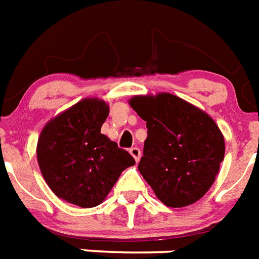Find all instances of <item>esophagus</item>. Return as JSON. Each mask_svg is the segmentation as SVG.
<instances>
[{"label":"esophagus","instance_id":"1","mask_svg":"<svg viewBox=\"0 0 259 259\" xmlns=\"http://www.w3.org/2000/svg\"><path fill=\"white\" fill-rule=\"evenodd\" d=\"M130 154L134 156V159H135L136 162H139L140 156H142V151H140L138 147H132L131 150H130Z\"/></svg>","mask_w":259,"mask_h":259}]
</instances>
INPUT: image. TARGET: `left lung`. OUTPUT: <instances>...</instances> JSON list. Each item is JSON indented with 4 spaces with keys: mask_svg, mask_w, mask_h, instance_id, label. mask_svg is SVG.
Here are the masks:
<instances>
[{
    "mask_svg": "<svg viewBox=\"0 0 259 259\" xmlns=\"http://www.w3.org/2000/svg\"><path fill=\"white\" fill-rule=\"evenodd\" d=\"M131 107L146 121L139 171L168 207L195 203L208 191L225 158V139L207 113L171 94L135 96Z\"/></svg>",
    "mask_w": 259,
    "mask_h": 259,
    "instance_id": "obj_1",
    "label": "left lung"
}]
</instances>
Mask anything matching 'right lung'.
Segmentation results:
<instances>
[{
	"label": "right lung",
	"instance_id": "obj_1",
	"mask_svg": "<svg viewBox=\"0 0 259 259\" xmlns=\"http://www.w3.org/2000/svg\"><path fill=\"white\" fill-rule=\"evenodd\" d=\"M109 113L97 99H84L52 119L37 143V160L56 195L88 208L100 204L135 159L100 132Z\"/></svg>",
	"mask_w": 259,
	"mask_h": 259
}]
</instances>
